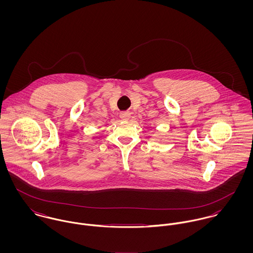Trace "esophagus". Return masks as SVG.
Wrapping results in <instances>:
<instances>
[{"label":"esophagus","instance_id":"1","mask_svg":"<svg viewBox=\"0 0 253 253\" xmlns=\"http://www.w3.org/2000/svg\"><path fill=\"white\" fill-rule=\"evenodd\" d=\"M120 118L124 121H127L130 118V113L129 112H121L120 113Z\"/></svg>","mask_w":253,"mask_h":253}]
</instances>
